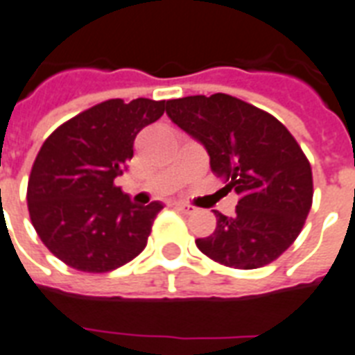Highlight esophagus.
Listing matches in <instances>:
<instances>
[{
  "label": "esophagus",
  "mask_w": 355,
  "mask_h": 355,
  "mask_svg": "<svg viewBox=\"0 0 355 355\" xmlns=\"http://www.w3.org/2000/svg\"><path fill=\"white\" fill-rule=\"evenodd\" d=\"M175 209H180V211L185 212V214H194V212H198V209H196L194 205H189V203H181V201H178V203H175Z\"/></svg>",
  "instance_id": "1"
}]
</instances>
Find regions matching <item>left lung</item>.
Instances as JSON below:
<instances>
[{
  "mask_svg": "<svg viewBox=\"0 0 355 355\" xmlns=\"http://www.w3.org/2000/svg\"><path fill=\"white\" fill-rule=\"evenodd\" d=\"M166 115L200 141L211 168L238 194L236 214H216L201 253L227 268L257 269L284 253L304 227L313 200L310 161L284 124L225 93L166 101Z\"/></svg>",
  "mask_w": 355,
  "mask_h": 355,
  "instance_id": "left-lung-1",
  "label": "left lung"
}]
</instances>
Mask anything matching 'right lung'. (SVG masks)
I'll return each instance as SVG.
<instances>
[{
  "instance_id": "add662e5",
  "label": "right lung",
  "mask_w": 355,
  "mask_h": 355,
  "mask_svg": "<svg viewBox=\"0 0 355 355\" xmlns=\"http://www.w3.org/2000/svg\"><path fill=\"white\" fill-rule=\"evenodd\" d=\"M164 101L110 98L78 113L42 144L27 185L29 216L45 248L69 268L107 273L137 257L163 203L135 205L115 185L137 133Z\"/></svg>"
}]
</instances>
